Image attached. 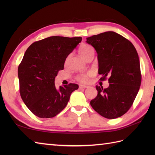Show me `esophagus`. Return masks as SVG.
Listing matches in <instances>:
<instances>
[{
  "label": "esophagus",
  "instance_id": "esophagus-1",
  "mask_svg": "<svg viewBox=\"0 0 155 155\" xmlns=\"http://www.w3.org/2000/svg\"><path fill=\"white\" fill-rule=\"evenodd\" d=\"M80 88H88V86H87V85H83V84H81L79 86Z\"/></svg>",
  "mask_w": 155,
  "mask_h": 155
}]
</instances>
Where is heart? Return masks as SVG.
Here are the masks:
<instances>
[{"label": "heart", "mask_w": 155, "mask_h": 155, "mask_svg": "<svg viewBox=\"0 0 155 155\" xmlns=\"http://www.w3.org/2000/svg\"><path fill=\"white\" fill-rule=\"evenodd\" d=\"M91 52H94L93 47H92L91 46L87 44L82 45L79 47V49H78V53H79V54L81 55V57H82L84 59H86V58L88 57V55H89ZM91 74H92L91 72L82 74L80 76H78L77 77V79L79 81L82 82V83H86L88 80V78L91 77Z\"/></svg>", "instance_id": "obj_1"}]
</instances>
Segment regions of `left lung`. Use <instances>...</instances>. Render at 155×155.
Masks as SVG:
<instances>
[{"label":"left lung","mask_w":155,"mask_h":155,"mask_svg":"<svg viewBox=\"0 0 155 155\" xmlns=\"http://www.w3.org/2000/svg\"><path fill=\"white\" fill-rule=\"evenodd\" d=\"M97 51L101 81L109 77V86H96L98 94L91 101L93 109L104 118L123 116L132 106L141 83L139 55L131 42L119 34L108 31L87 38Z\"/></svg>","instance_id":"1"}]
</instances>
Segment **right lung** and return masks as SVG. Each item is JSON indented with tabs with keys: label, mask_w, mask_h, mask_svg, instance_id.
Instances as JSON below:
<instances>
[{
	"label": "right lung",
	"mask_w": 155,
	"mask_h": 155,
	"mask_svg": "<svg viewBox=\"0 0 155 155\" xmlns=\"http://www.w3.org/2000/svg\"><path fill=\"white\" fill-rule=\"evenodd\" d=\"M81 41L80 37L53 36L33 42L26 51L18 68L20 94L37 117H55L67 106L72 92L78 88V84L72 83L57 88L54 78Z\"/></svg>",
	"instance_id": "add662e5"
}]
</instances>
